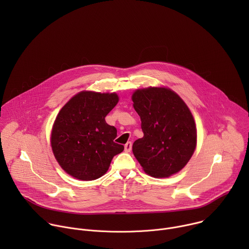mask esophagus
Returning <instances> with one entry per match:
<instances>
[{
  "instance_id": "esophagus-1",
  "label": "esophagus",
  "mask_w": 249,
  "mask_h": 249,
  "mask_svg": "<svg viewBox=\"0 0 249 249\" xmlns=\"http://www.w3.org/2000/svg\"><path fill=\"white\" fill-rule=\"evenodd\" d=\"M124 149H125L126 153H130L131 152V150H132V143H131V142H128V143L125 144Z\"/></svg>"
}]
</instances>
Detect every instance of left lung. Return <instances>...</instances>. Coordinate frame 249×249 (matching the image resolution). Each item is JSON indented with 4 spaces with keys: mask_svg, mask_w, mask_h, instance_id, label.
<instances>
[{
    "mask_svg": "<svg viewBox=\"0 0 249 249\" xmlns=\"http://www.w3.org/2000/svg\"><path fill=\"white\" fill-rule=\"evenodd\" d=\"M132 100L144 133L132 148L142 167L158 178L181 170L197 143L195 122L187 105L165 88L137 89Z\"/></svg>",
    "mask_w": 249,
    "mask_h": 249,
    "instance_id": "8db88e82",
    "label": "left lung"
}]
</instances>
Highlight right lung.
<instances>
[{"mask_svg":"<svg viewBox=\"0 0 249 249\" xmlns=\"http://www.w3.org/2000/svg\"><path fill=\"white\" fill-rule=\"evenodd\" d=\"M116 93L82 91L58 113L51 147L61 167L81 180H94L107 171L114 156L124 150L114 139L117 130L105 117L118 102Z\"/></svg>","mask_w":249,"mask_h":249,"instance_id":"obj_1","label":"right lung"}]
</instances>
